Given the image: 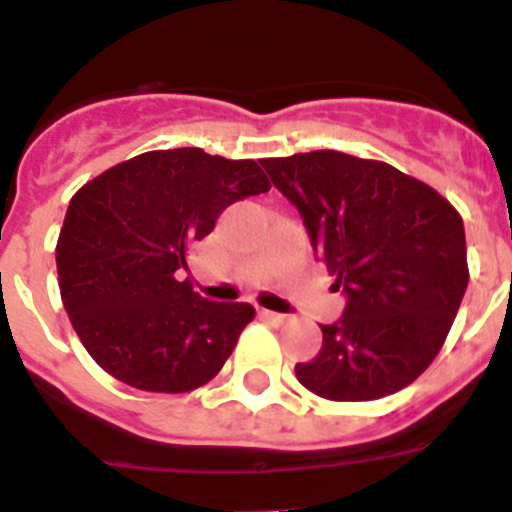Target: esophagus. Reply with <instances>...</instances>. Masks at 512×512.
<instances>
[{
	"label": "esophagus",
	"instance_id": "esophagus-1",
	"mask_svg": "<svg viewBox=\"0 0 512 512\" xmlns=\"http://www.w3.org/2000/svg\"><path fill=\"white\" fill-rule=\"evenodd\" d=\"M261 318L269 323H274V326H282V323H287V316H282V313H274V310H261Z\"/></svg>",
	"mask_w": 512,
	"mask_h": 512
}]
</instances>
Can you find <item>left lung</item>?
<instances>
[{
    "label": "left lung",
    "instance_id": "obj_1",
    "mask_svg": "<svg viewBox=\"0 0 512 512\" xmlns=\"http://www.w3.org/2000/svg\"><path fill=\"white\" fill-rule=\"evenodd\" d=\"M298 207L313 251L347 295L298 381L329 401H373L430 368L469 285L464 220L438 191L336 150L261 160Z\"/></svg>",
    "mask_w": 512,
    "mask_h": 512
}]
</instances>
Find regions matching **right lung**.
I'll return each mask as SVG.
<instances>
[{
    "label": "right lung",
    "mask_w": 512,
    "mask_h": 512,
    "mask_svg": "<svg viewBox=\"0 0 512 512\" xmlns=\"http://www.w3.org/2000/svg\"><path fill=\"white\" fill-rule=\"evenodd\" d=\"M269 189L256 160L178 147L113 165L72 196L56 243L61 303L100 368L155 393L220 373L256 310L204 300L181 272L222 209Z\"/></svg>",
    "instance_id": "add662e5"
}]
</instances>
